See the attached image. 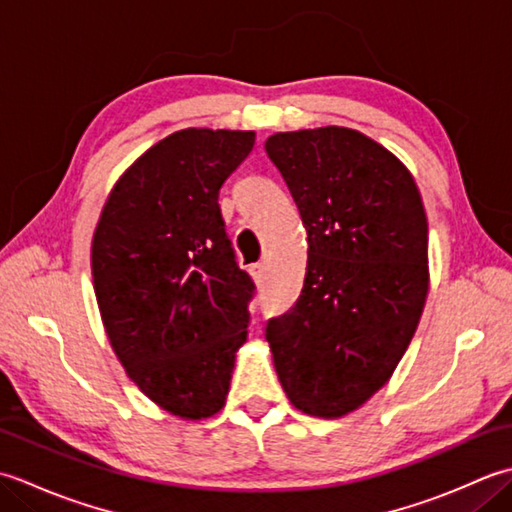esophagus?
<instances>
[{
  "label": "esophagus",
  "instance_id": "1",
  "mask_svg": "<svg viewBox=\"0 0 512 512\" xmlns=\"http://www.w3.org/2000/svg\"><path fill=\"white\" fill-rule=\"evenodd\" d=\"M264 270H266V266H264V264H253V266H250V275H253V279H255V281H262V277H264Z\"/></svg>",
  "mask_w": 512,
  "mask_h": 512
}]
</instances>
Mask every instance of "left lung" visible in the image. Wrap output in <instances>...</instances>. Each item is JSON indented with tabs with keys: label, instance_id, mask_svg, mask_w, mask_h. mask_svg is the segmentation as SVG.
I'll use <instances>...</instances> for the list:
<instances>
[{
	"label": "left lung",
	"instance_id": "1",
	"mask_svg": "<svg viewBox=\"0 0 512 512\" xmlns=\"http://www.w3.org/2000/svg\"><path fill=\"white\" fill-rule=\"evenodd\" d=\"M308 233L295 308L270 319L279 383L299 411L341 418L394 374L429 292V226L416 180L347 127L266 140Z\"/></svg>",
	"mask_w": 512,
	"mask_h": 512
}]
</instances>
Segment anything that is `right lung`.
Masks as SVG:
<instances>
[{"label":"right lung","instance_id":"right-lung-1","mask_svg":"<svg viewBox=\"0 0 512 512\" xmlns=\"http://www.w3.org/2000/svg\"><path fill=\"white\" fill-rule=\"evenodd\" d=\"M255 132L189 127L162 138L105 200L92 277L107 339L158 407L204 420L224 407L255 284L239 270L220 187Z\"/></svg>","mask_w":512,"mask_h":512}]
</instances>
